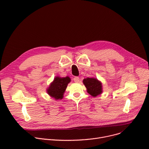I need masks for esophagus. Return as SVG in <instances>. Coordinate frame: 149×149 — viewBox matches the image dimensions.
<instances>
[{"mask_svg":"<svg viewBox=\"0 0 149 149\" xmlns=\"http://www.w3.org/2000/svg\"><path fill=\"white\" fill-rule=\"evenodd\" d=\"M74 81L75 83H79L80 81V78L79 77H75L74 78Z\"/></svg>","mask_w":149,"mask_h":149,"instance_id":"esophagus-1","label":"esophagus"}]
</instances>
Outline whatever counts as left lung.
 <instances>
[{
  "label": "left lung",
  "mask_w": 149,
  "mask_h": 149,
  "mask_svg": "<svg viewBox=\"0 0 149 149\" xmlns=\"http://www.w3.org/2000/svg\"><path fill=\"white\" fill-rule=\"evenodd\" d=\"M88 93L92 97H97L103 92L102 84L95 78H86L83 81Z\"/></svg>",
  "instance_id": "obj_1"
}]
</instances>
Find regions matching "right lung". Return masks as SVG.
Wrapping results in <instances>:
<instances>
[{
	"mask_svg": "<svg viewBox=\"0 0 149 149\" xmlns=\"http://www.w3.org/2000/svg\"><path fill=\"white\" fill-rule=\"evenodd\" d=\"M70 81V79L69 77L62 78L56 77L51 83L49 87L47 89V93L56 100L62 99L67 86Z\"/></svg>",
	"mask_w": 149,
	"mask_h": 149,
	"instance_id": "1",
	"label": "right lung"
}]
</instances>
